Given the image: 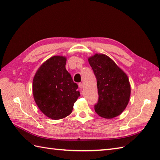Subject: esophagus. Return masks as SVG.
Returning <instances> with one entry per match:
<instances>
[{"instance_id":"1","label":"esophagus","mask_w":160,"mask_h":160,"mask_svg":"<svg viewBox=\"0 0 160 160\" xmlns=\"http://www.w3.org/2000/svg\"><path fill=\"white\" fill-rule=\"evenodd\" d=\"M78 87H79V88H80V89H82V88H83V84L82 83H79V84H78Z\"/></svg>"}]
</instances>
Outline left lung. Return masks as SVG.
<instances>
[{"instance_id": "left-lung-1", "label": "left lung", "mask_w": 160, "mask_h": 160, "mask_svg": "<svg viewBox=\"0 0 160 160\" xmlns=\"http://www.w3.org/2000/svg\"><path fill=\"white\" fill-rule=\"evenodd\" d=\"M88 61L96 77L99 95L95 111L107 119L118 116L127 107L131 96L127 75L104 54L96 53Z\"/></svg>"}]
</instances>
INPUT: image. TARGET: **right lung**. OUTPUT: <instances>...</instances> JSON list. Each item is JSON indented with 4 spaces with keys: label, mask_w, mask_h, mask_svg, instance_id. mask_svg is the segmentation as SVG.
<instances>
[{
    "label": "right lung",
    "mask_w": 160,
    "mask_h": 160,
    "mask_svg": "<svg viewBox=\"0 0 160 160\" xmlns=\"http://www.w3.org/2000/svg\"><path fill=\"white\" fill-rule=\"evenodd\" d=\"M66 61L65 56H52L38 68L33 79V96L37 106L53 120L71 114L80 96L78 84L66 70Z\"/></svg>",
    "instance_id": "1"
}]
</instances>
